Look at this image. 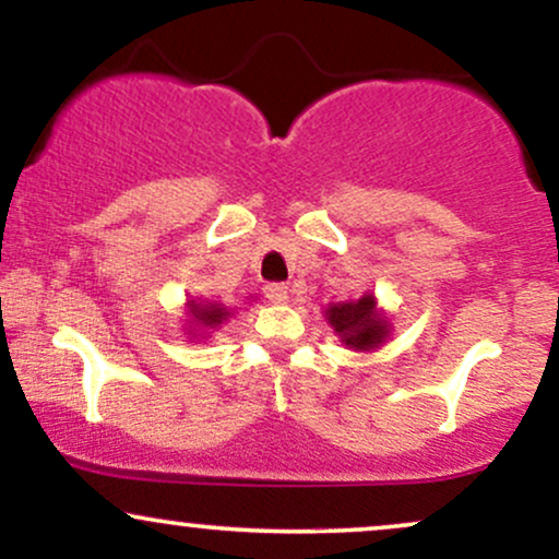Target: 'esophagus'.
<instances>
[{
	"instance_id": "esophagus-1",
	"label": "esophagus",
	"mask_w": 559,
	"mask_h": 559,
	"mask_svg": "<svg viewBox=\"0 0 559 559\" xmlns=\"http://www.w3.org/2000/svg\"><path fill=\"white\" fill-rule=\"evenodd\" d=\"M265 297L271 299L273 305H284V301H288V288L284 284H267Z\"/></svg>"
}]
</instances>
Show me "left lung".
Listing matches in <instances>:
<instances>
[{
    "label": "left lung",
    "instance_id": "obj_1",
    "mask_svg": "<svg viewBox=\"0 0 559 559\" xmlns=\"http://www.w3.org/2000/svg\"><path fill=\"white\" fill-rule=\"evenodd\" d=\"M325 320L352 352H376L391 338V318L378 307V299L365 292L360 299L331 301L323 310Z\"/></svg>",
    "mask_w": 559,
    "mask_h": 559
}]
</instances>
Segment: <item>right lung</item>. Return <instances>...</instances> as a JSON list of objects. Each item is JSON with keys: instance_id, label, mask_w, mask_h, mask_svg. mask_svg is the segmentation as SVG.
Wrapping results in <instances>:
<instances>
[{"instance_id": "right-lung-1", "label": "right lung", "mask_w": 559, "mask_h": 559, "mask_svg": "<svg viewBox=\"0 0 559 559\" xmlns=\"http://www.w3.org/2000/svg\"><path fill=\"white\" fill-rule=\"evenodd\" d=\"M234 316L221 301H204V299H189L186 301V336L189 338H210V333L221 329L226 320Z\"/></svg>"}]
</instances>
